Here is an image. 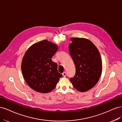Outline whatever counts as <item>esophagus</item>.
Here are the masks:
<instances>
[{
    "label": "esophagus",
    "instance_id": "esophagus-1",
    "mask_svg": "<svg viewBox=\"0 0 122 122\" xmlns=\"http://www.w3.org/2000/svg\"><path fill=\"white\" fill-rule=\"evenodd\" d=\"M62 75H63V77H65L66 76V72H64L63 73H62Z\"/></svg>",
    "mask_w": 122,
    "mask_h": 122
}]
</instances>
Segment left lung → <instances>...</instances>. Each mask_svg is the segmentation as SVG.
Segmentation results:
<instances>
[{"instance_id":"obj_1","label":"left lung","mask_w":122,"mask_h":122,"mask_svg":"<svg viewBox=\"0 0 122 122\" xmlns=\"http://www.w3.org/2000/svg\"><path fill=\"white\" fill-rule=\"evenodd\" d=\"M70 40L69 50L76 72L70 81L77 91L86 92L99 80L102 69L101 58L96 46L88 39L72 37Z\"/></svg>"}]
</instances>
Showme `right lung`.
Wrapping results in <instances>:
<instances>
[{"label": "right lung", "mask_w": 122, "mask_h": 122, "mask_svg": "<svg viewBox=\"0 0 122 122\" xmlns=\"http://www.w3.org/2000/svg\"><path fill=\"white\" fill-rule=\"evenodd\" d=\"M57 50V45L43 40L26 51L21 70L27 84L34 91L42 93L52 91L62 77L58 71L57 64L52 60Z\"/></svg>", "instance_id": "right-lung-1"}]
</instances>
